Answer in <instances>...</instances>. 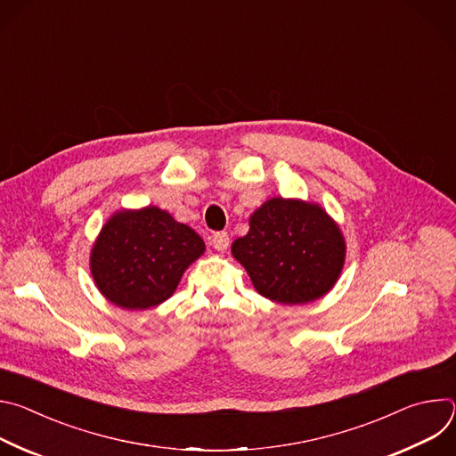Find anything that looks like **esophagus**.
Segmentation results:
<instances>
[{
	"label": "esophagus",
	"instance_id": "esophagus-1",
	"mask_svg": "<svg viewBox=\"0 0 456 456\" xmlns=\"http://www.w3.org/2000/svg\"><path fill=\"white\" fill-rule=\"evenodd\" d=\"M211 243H213V247H215L216 250L224 252V250L229 247V234L224 232V231H222V232H216V234H213Z\"/></svg>",
	"mask_w": 456,
	"mask_h": 456
}]
</instances>
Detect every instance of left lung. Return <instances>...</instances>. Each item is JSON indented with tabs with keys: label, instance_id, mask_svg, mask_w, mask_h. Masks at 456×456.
<instances>
[{
	"label": "left lung",
	"instance_id": "left-lung-1",
	"mask_svg": "<svg viewBox=\"0 0 456 456\" xmlns=\"http://www.w3.org/2000/svg\"><path fill=\"white\" fill-rule=\"evenodd\" d=\"M231 252L264 297L305 305L329 294L346 257L338 222L315 202L274 197L248 218Z\"/></svg>",
	"mask_w": 456,
	"mask_h": 456
}]
</instances>
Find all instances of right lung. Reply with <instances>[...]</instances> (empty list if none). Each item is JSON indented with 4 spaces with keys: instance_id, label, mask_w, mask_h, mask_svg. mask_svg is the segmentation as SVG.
I'll return each mask as SVG.
<instances>
[{
    "instance_id": "obj_1",
    "label": "right lung",
    "mask_w": 456,
    "mask_h": 456,
    "mask_svg": "<svg viewBox=\"0 0 456 456\" xmlns=\"http://www.w3.org/2000/svg\"><path fill=\"white\" fill-rule=\"evenodd\" d=\"M204 250V240L164 209H120L94 241L90 271L110 303L146 310L173 296L185 269Z\"/></svg>"
}]
</instances>
